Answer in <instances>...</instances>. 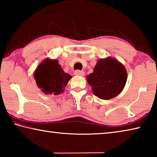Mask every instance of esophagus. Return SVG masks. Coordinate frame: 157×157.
I'll return each instance as SVG.
<instances>
[{
    "label": "esophagus",
    "instance_id": "esophagus-1",
    "mask_svg": "<svg viewBox=\"0 0 157 157\" xmlns=\"http://www.w3.org/2000/svg\"><path fill=\"white\" fill-rule=\"evenodd\" d=\"M74 74H75V75H79V76H84V72L82 71H79V70H77L74 71Z\"/></svg>",
    "mask_w": 157,
    "mask_h": 157
}]
</instances>
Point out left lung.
I'll use <instances>...</instances> for the list:
<instances>
[{
    "label": "left lung",
    "instance_id": "obj_1",
    "mask_svg": "<svg viewBox=\"0 0 157 157\" xmlns=\"http://www.w3.org/2000/svg\"><path fill=\"white\" fill-rule=\"evenodd\" d=\"M95 95L109 100L121 94L125 86L127 73L123 63L108 57L98 61L94 72L86 77Z\"/></svg>",
    "mask_w": 157,
    "mask_h": 157
}]
</instances>
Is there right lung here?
I'll return each instance as SVG.
<instances>
[{
    "instance_id": "add662e5",
    "label": "right lung",
    "mask_w": 157,
    "mask_h": 157,
    "mask_svg": "<svg viewBox=\"0 0 157 157\" xmlns=\"http://www.w3.org/2000/svg\"><path fill=\"white\" fill-rule=\"evenodd\" d=\"M72 76L66 73L57 59L46 58L34 72L37 86L47 95H59Z\"/></svg>"
}]
</instances>
